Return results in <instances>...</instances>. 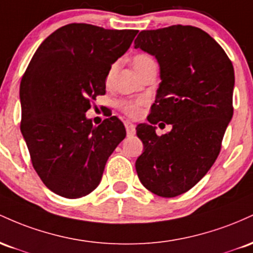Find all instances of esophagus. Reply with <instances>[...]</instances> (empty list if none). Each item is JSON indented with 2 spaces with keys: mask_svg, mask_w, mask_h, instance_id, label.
<instances>
[{
  "mask_svg": "<svg viewBox=\"0 0 253 253\" xmlns=\"http://www.w3.org/2000/svg\"><path fill=\"white\" fill-rule=\"evenodd\" d=\"M124 126H126V134H127V136H134V135L136 134L135 124H132L131 122L126 121V122H124Z\"/></svg>",
  "mask_w": 253,
  "mask_h": 253,
  "instance_id": "1",
  "label": "esophagus"
}]
</instances>
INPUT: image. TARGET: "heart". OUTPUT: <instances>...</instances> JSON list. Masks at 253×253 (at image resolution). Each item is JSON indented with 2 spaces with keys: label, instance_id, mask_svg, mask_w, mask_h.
<instances>
[{
  "label": "heart",
  "instance_id": "1",
  "mask_svg": "<svg viewBox=\"0 0 253 253\" xmlns=\"http://www.w3.org/2000/svg\"><path fill=\"white\" fill-rule=\"evenodd\" d=\"M152 63H155L154 59L150 57V56L146 55V53H137V55H135L134 58H132V64H134L135 70L137 73H141L144 68H147ZM113 69H115V67L112 65L106 74V84H109L110 80H111ZM146 104V99L140 98L134 99V100H121L118 101L117 106L119 111L123 112L124 115L127 116V117L138 118L142 113V109H143V106Z\"/></svg>",
  "mask_w": 253,
  "mask_h": 253
}]
</instances>
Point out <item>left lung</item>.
Returning <instances> with one entry per match:
<instances>
[{
	"label": "left lung",
	"instance_id": "obj_1",
	"mask_svg": "<svg viewBox=\"0 0 253 253\" xmlns=\"http://www.w3.org/2000/svg\"><path fill=\"white\" fill-rule=\"evenodd\" d=\"M135 47L157 57L161 78L150 124L136 127L143 143L136 172L153 194L175 197L194 188L220 154L233 116V64L217 42L194 26L141 31ZM160 121L172 126L169 134L156 135Z\"/></svg>",
	"mask_w": 253,
	"mask_h": 253
}]
</instances>
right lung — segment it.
Here are the masks:
<instances>
[{
    "instance_id": "add662e5",
    "label": "right lung",
    "mask_w": 253,
    "mask_h": 253,
    "mask_svg": "<svg viewBox=\"0 0 253 253\" xmlns=\"http://www.w3.org/2000/svg\"><path fill=\"white\" fill-rule=\"evenodd\" d=\"M137 32L65 25L42 42L22 75L20 130L37 174L62 197L90 194L126 137L116 116L93 126L84 113L105 94L107 72Z\"/></svg>"
}]
</instances>
